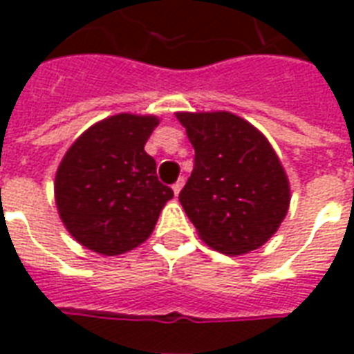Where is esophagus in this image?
Returning <instances> with one entry per match:
<instances>
[{"label":"esophagus","instance_id":"34e87169","mask_svg":"<svg viewBox=\"0 0 354 354\" xmlns=\"http://www.w3.org/2000/svg\"><path fill=\"white\" fill-rule=\"evenodd\" d=\"M182 187H184V178H180L176 184L172 185V192H174V195H178V193L182 192Z\"/></svg>","mask_w":354,"mask_h":354}]
</instances>
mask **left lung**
Here are the masks:
<instances>
[{
    "mask_svg": "<svg viewBox=\"0 0 354 354\" xmlns=\"http://www.w3.org/2000/svg\"><path fill=\"white\" fill-rule=\"evenodd\" d=\"M195 149L180 203L199 237L241 256L266 245L290 207V182L269 140L230 111H178Z\"/></svg>",
    "mask_w": 354,
    "mask_h": 354,
    "instance_id": "left-lung-1",
    "label": "left lung"
}]
</instances>
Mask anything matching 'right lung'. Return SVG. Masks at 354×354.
I'll list each match as a JSON object with an SVG mask.
<instances>
[{"mask_svg": "<svg viewBox=\"0 0 354 354\" xmlns=\"http://www.w3.org/2000/svg\"><path fill=\"white\" fill-rule=\"evenodd\" d=\"M159 117L117 113L73 142L58 165L55 199L60 220L81 246L117 256L140 246L174 197L146 153Z\"/></svg>", "mask_w": 354, "mask_h": 354, "instance_id": "obj_1", "label": "right lung"}]
</instances>
